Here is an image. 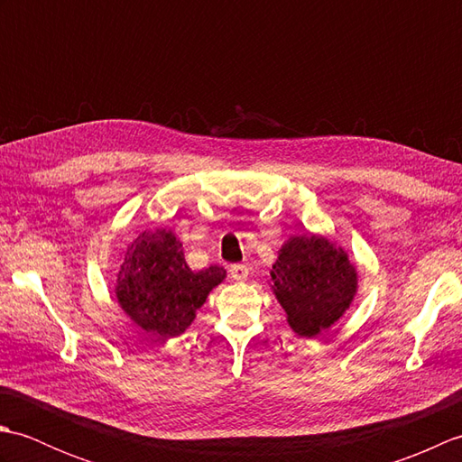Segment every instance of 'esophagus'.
Masks as SVG:
<instances>
[{
    "instance_id": "34e87169",
    "label": "esophagus",
    "mask_w": 462,
    "mask_h": 462,
    "mask_svg": "<svg viewBox=\"0 0 462 462\" xmlns=\"http://www.w3.org/2000/svg\"><path fill=\"white\" fill-rule=\"evenodd\" d=\"M230 278L234 282H246L248 268L244 263H234V266H230Z\"/></svg>"
}]
</instances>
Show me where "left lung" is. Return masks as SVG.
<instances>
[{"label": "left lung", "mask_w": 462, "mask_h": 462, "mask_svg": "<svg viewBox=\"0 0 462 462\" xmlns=\"http://www.w3.org/2000/svg\"><path fill=\"white\" fill-rule=\"evenodd\" d=\"M270 288L300 337H318L357 296L359 273L347 252L323 234L290 236L270 270Z\"/></svg>", "instance_id": "left-lung-1"}]
</instances>
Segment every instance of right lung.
Here are the masks:
<instances>
[{
    "instance_id": "obj_1",
    "label": "right lung",
    "mask_w": 462,
    "mask_h": 462,
    "mask_svg": "<svg viewBox=\"0 0 462 462\" xmlns=\"http://www.w3.org/2000/svg\"><path fill=\"white\" fill-rule=\"evenodd\" d=\"M116 272L115 296L136 328L159 339L186 331L226 270L189 268L182 242L172 230H144L126 246Z\"/></svg>"
}]
</instances>
